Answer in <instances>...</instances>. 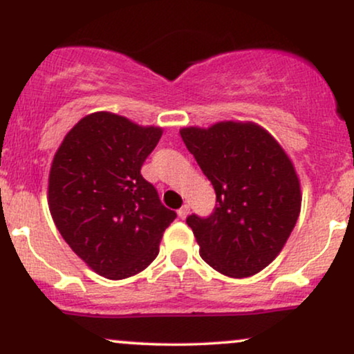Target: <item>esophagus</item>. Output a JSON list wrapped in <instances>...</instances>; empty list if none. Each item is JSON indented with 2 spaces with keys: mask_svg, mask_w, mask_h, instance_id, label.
I'll return each instance as SVG.
<instances>
[{
  "mask_svg": "<svg viewBox=\"0 0 354 354\" xmlns=\"http://www.w3.org/2000/svg\"><path fill=\"white\" fill-rule=\"evenodd\" d=\"M189 214V205H183L180 209H178V216L181 219H185Z\"/></svg>",
  "mask_w": 354,
  "mask_h": 354,
  "instance_id": "obj_1",
  "label": "esophagus"
}]
</instances>
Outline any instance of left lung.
<instances>
[{
    "instance_id": "left-lung-1",
    "label": "left lung",
    "mask_w": 354,
    "mask_h": 354,
    "mask_svg": "<svg viewBox=\"0 0 354 354\" xmlns=\"http://www.w3.org/2000/svg\"><path fill=\"white\" fill-rule=\"evenodd\" d=\"M180 133L216 191L209 218L186 219L201 258L231 278L259 273L281 253L301 211L293 161L253 121L185 126Z\"/></svg>"
}]
</instances>
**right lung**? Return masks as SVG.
<instances>
[{"instance_id": "obj_1", "label": "right lung", "mask_w": 354, "mask_h": 354, "mask_svg": "<svg viewBox=\"0 0 354 354\" xmlns=\"http://www.w3.org/2000/svg\"><path fill=\"white\" fill-rule=\"evenodd\" d=\"M161 135V126L96 111L73 126L53 158V221L71 250L108 279L129 278L151 265L176 218L141 176Z\"/></svg>"}]
</instances>
